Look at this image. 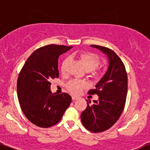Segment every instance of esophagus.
<instances>
[{
  "instance_id": "1",
  "label": "esophagus",
  "mask_w": 150,
  "mask_h": 150,
  "mask_svg": "<svg viewBox=\"0 0 150 150\" xmlns=\"http://www.w3.org/2000/svg\"><path fill=\"white\" fill-rule=\"evenodd\" d=\"M72 100H78V97H76V96H72Z\"/></svg>"
}]
</instances>
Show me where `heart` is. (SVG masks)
<instances>
[{
    "label": "heart",
    "instance_id": "heart-1",
    "mask_svg": "<svg viewBox=\"0 0 150 150\" xmlns=\"http://www.w3.org/2000/svg\"><path fill=\"white\" fill-rule=\"evenodd\" d=\"M78 58L80 62L83 64L84 68L86 71H91L95 67H98L100 64V58L98 55L95 54L91 53V52H80L78 55ZM69 62V58H66L63 60L62 63L61 70L62 72H65L67 70V64ZM94 75L95 76H100V74L99 72L94 71ZM87 86L86 82L83 81V80H70L68 83L67 84V88L68 89L69 91L72 94L78 95L83 90L85 87Z\"/></svg>",
    "mask_w": 150,
    "mask_h": 150
}]
</instances>
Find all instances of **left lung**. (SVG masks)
<instances>
[{
  "mask_svg": "<svg viewBox=\"0 0 150 150\" xmlns=\"http://www.w3.org/2000/svg\"><path fill=\"white\" fill-rule=\"evenodd\" d=\"M103 52L108 59V68L103 78L90 90L89 94H97L99 99L93 104L86 100V109L82 112L83 125L93 132L108 129L117 121L124 110L127 93V75L121 59L113 50L103 46L91 45Z\"/></svg>",
  "mask_w": 150,
  "mask_h": 150,
  "instance_id": "8db88e82",
  "label": "left lung"
}]
</instances>
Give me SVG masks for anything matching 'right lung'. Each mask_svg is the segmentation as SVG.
Here are the masks:
<instances>
[{
	"instance_id": "1",
	"label": "right lung",
	"mask_w": 150,
	"mask_h": 150,
	"mask_svg": "<svg viewBox=\"0 0 150 150\" xmlns=\"http://www.w3.org/2000/svg\"><path fill=\"white\" fill-rule=\"evenodd\" d=\"M72 47L48 45L37 49L20 72L17 83L20 105L35 125L46 128L57 124L71 103L69 94L52 93L50 81L59 77V56Z\"/></svg>"
}]
</instances>
